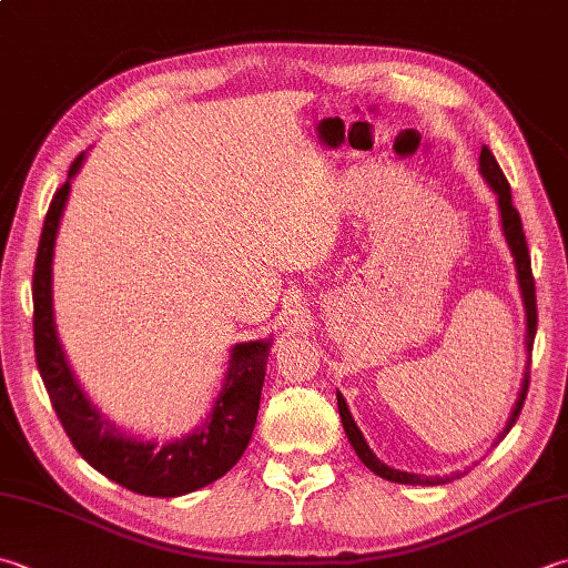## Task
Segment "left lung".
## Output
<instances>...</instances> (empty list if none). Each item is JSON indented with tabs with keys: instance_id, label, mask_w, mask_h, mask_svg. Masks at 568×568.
Returning <instances> with one entry per match:
<instances>
[{
	"instance_id": "1",
	"label": "left lung",
	"mask_w": 568,
	"mask_h": 568,
	"mask_svg": "<svg viewBox=\"0 0 568 568\" xmlns=\"http://www.w3.org/2000/svg\"><path fill=\"white\" fill-rule=\"evenodd\" d=\"M480 174L487 182V186L493 189L497 196V209H499V224H503V236L507 241V248L515 258V271H517V283H519V295H521V307H525V352H527V364H525V376H521V386L517 394V402L509 410V418L505 428L497 433V438L493 440V446H497L503 440L513 426L517 424L519 410L525 406L527 398V388H529V364H531V347H535V335H537V295H535V277H531V261H529V248H527V239H525V229H521V219L519 211L513 206V192H509V182L505 180L503 170L495 160V154L483 148L480 152ZM337 406H339V416H342V426L347 438L352 443L354 453L359 455L362 463L369 468L374 475L384 477L388 483H402V485H446L453 483L455 477H463V473H453V475H418V473H408V470H396L392 465H386L382 458H376V453L369 448L366 443L362 428L357 426V420L352 418V410L344 402L342 392H337Z\"/></svg>"
}]
</instances>
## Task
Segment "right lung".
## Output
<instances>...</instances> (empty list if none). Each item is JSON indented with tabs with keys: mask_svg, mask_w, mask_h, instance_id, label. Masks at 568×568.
<instances>
[{
	"mask_svg": "<svg viewBox=\"0 0 568 568\" xmlns=\"http://www.w3.org/2000/svg\"><path fill=\"white\" fill-rule=\"evenodd\" d=\"M85 152L78 154L69 180L55 192L43 221L33 265V347L39 374L63 430L81 458L128 490L148 497H180L224 477L248 448L258 416L265 364L273 337L236 342L229 352L224 382L194 430L180 438H148L130 433L93 404L65 357L53 317V248Z\"/></svg>",
	"mask_w": 568,
	"mask_h": 568,
	"instance_id": "1",
	"label": "right lung"
}]
</instances>
